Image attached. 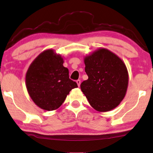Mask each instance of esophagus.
<instances>
[{
	"label": "esophagus",
	"mask_w": 153,
	"mask_h": 153,
	"mask_svg": "<svg viewBox=\"0 0 153 153\" xmlns=\"http://www.w3.org/2000/svg\"><path fill=\"white\" fill-rule=\"evenodd\" d=\"M76 82L77 83V85H78L79 86H80V84H81V80H80V79H78V80H76Z\"/></svg>",
	"instance_id": "34e87169"
}]
</instances>
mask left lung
<instances>
[{
	"label": "left lung",
	"instance_id": "left-lung-1",
	"mask_svg": "<svg viewBox=\"0 0 153 153\" xmlns=\"http://www.w3.org/2000/svg\"><path fill=\"white\" fill-rule=\"evenodd\" d=\"M84 63L88 79L80 86L91 105L99 112L115 108L127 89L126 65L120 57L105 48L85 57Z\"/></svg>",
	"mask_w": 153,
	"mask_h": 153
}]
</instances>
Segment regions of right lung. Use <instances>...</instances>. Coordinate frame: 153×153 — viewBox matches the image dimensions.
<instances>
[{"label": "right lung", "instance_id": "add662e5", "mask_svg": "<svg viewBox=\"0 0 153 153\" xmlns=\"http://www.w3.org/2000/svg\"><path fill=\"white\" fill-rule=\"evenodd\" d=\"M63 58L53 50L41 53L31 63L26 74V84L35 104L45 110L61 106L72 89L78 87L69 79Z\"/></svg>", "mask_w": 153, "mask_h": 153}]
</instances>
